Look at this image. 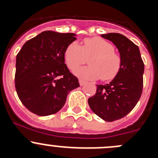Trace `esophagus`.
<instances>
[{
  "mask_svg": "<svg viewBox=\"0 0 158 158\" xmlns=\"http://www.w3.org/2000/svg\"><path fill=\"white\" fill-rule=\"evenodd\" d=\"M79 85H81V86H82V85H84L85 84V81H83V80H82V79H79Z\"/></svg>",
  "mask_w": 158,
  "mask_h": 158,
  "instance_id": "34e87169",
  "label": "esophagus"
}]
</instances>
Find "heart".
<instances>
[{"label": "heart", "instance_id": "b5f03b06", "mask_svg": "<svg viewBox=\"0 0 158 158\" xmlns=\"http://www.w3.org/2000/svg\"><path fill=\"white\" fill-rule=\"evenodd\" d=\"M112 44L99 37L86 38L80 46L73 42L66 47L64 60L70 69H74L89 60V66L80 67L73 71L78 77L85 80L101 78L104 81L114 79L121 69L122 60L114 52Z\"/></svg>", "mask_w": 158, "mask_h": 158}]
</instances>
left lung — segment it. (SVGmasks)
<instances>
[{
	"label": "left lung",
	"mask_w": 158,
	"mask_h": 158,
	"mask_svg": "<svg viewBox=\"0 0 158 158\" xmlns=\"http://www.w3.org/2000/svg\"><path fill=\"white\" fill-rule=\"evenodd\" d=\"M101 36L117 47L122 64L118 75L109 84L97 85L96 93L89 98L88 103L98 117L113 122L127 115L141 98L144 65L138 47L126 36L117 33Z\"/></svg>",
	"instance_id": "obj_1"
}]
</instances>
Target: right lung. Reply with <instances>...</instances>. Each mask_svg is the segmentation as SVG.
<instances>
[{
	"instance_id": "right-lung-1",
	"label": "right lung",
	"mask_w": 158,
	"mask_h": 158,
	"mask_svg": "<svg viewBox=\"0 0 158 158\" xmlns=\"http://www.w3.org/2000/svg\"><path fill=\"white\" fill-rule=\"evenodd\" d=\"M75 33L44 31L27 41L16 58L15 87L31 112L47 116L58 112L79 80L65 64L64 52Z\"/></svg>"
}]
</instances>
